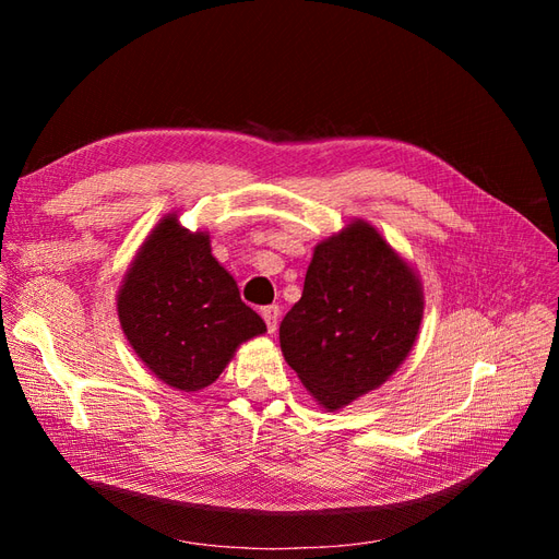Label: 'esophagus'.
<instances>
[{"instance_id":"34e87169","label":"esophagus","mask_w":559,"mask_h":559,"mask_svg":"<svg viewBox=\"0 0 559 559\" xmlns=\"http://www.w3.org/2000/svg\"><path fill=\"white\" fill-rule=\"evenodd\" d=\"M261 317L267 326V333H275L277 324H280V308L277 306H267L261 310Z\"/></svg>"}]
</instances>
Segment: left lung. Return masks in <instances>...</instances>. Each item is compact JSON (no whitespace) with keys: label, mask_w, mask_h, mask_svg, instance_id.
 Here are the masks:
<instances>
[{"label":"left lung","mask_w":559,"mask_h":559,"mask_svg":"<svg viewBox=\"0 0 559 559\" xmlns=\"http://www.w3.org/2000/svg\"><path fill=\"white\" fill-rule=\"evenodd\" d=\"M425 292L382 233L354 218L317 242L280 347L321 408L335 413L396 373L417 343Z\"/></svg>","instance_id":"8db88e82"}]
</instances>
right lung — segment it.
Segmentation results:
<instances>
[{"mask_svg":"<svg viewBox=\"0 0 559 559\" xmlns=\"http://www.w3.org/2000/svg\"><path fill=\"white\" fill-rule=\"evenodd\" d=\"M116 310L134 354L179 392L210 386L242 343L267 331L212 257L210 233L183 228L177 212L165 214L134 253Z\"/></svg>","mask_w":559,"mask_h":559,"instance_id":"right-lung-1","label":"right lung"}]
</instances>
